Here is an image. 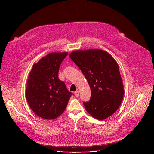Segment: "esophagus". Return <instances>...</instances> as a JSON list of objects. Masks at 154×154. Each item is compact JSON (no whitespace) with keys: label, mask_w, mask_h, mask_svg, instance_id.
Returning a JSON list of instances; mask_svg holds the SVG:
<instances>
[{"label":"esophagus","mask_w":154,"mask_h":154,"mask_svg":"<svg viewBox=\"0 0 154 154\" xmlns=\"http://www.w3.org/2000/svg\"><path fill=\"white\" fill-rule=\"evenodd\" d=\"M74 94H75V97H79V92L78 91H77L74 92Z\"/></svg>","instance_id":"obj_1"}]
</instances>
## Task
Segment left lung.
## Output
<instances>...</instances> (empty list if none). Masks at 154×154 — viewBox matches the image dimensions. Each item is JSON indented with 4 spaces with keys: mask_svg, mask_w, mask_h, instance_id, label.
<instances>
[{
    "mask_svg": "<svg viewBox=\"0 0 154 154\" xmlns=\"http://www.w3.org/2000/svg\"><path fill=\"white\" fill-rule=\"evenodd\" d=\"M90 86V100L83 102L86 111L94 118L103 120L119 107L124 94L116 61L107 52L98 49L77 50L69 54Z\"/></svg>",
    "mask_w": 154,
    "mask_h": 154,
    "instance_id": "1",
    "label": "left lung"
}]
</instances>
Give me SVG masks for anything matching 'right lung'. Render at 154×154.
Wrapping results in <instances>:
<instances>
[{
    "label": "right lung",
    "mask_w": 154,
    "mask_h": 154,
    "mask_svg": "<svg viewBox=\"0 0 154 154\" xmlns=\"http://www.w3.org/2000/svg\"><path fill=\"white\" fill-rule=\"evenodd\" d=\"M68 53H50L33 65L26 97L32 111L45 119H53L65 110L72 93L59 79L60 65Z\"/></svg>",
    "instance_id": "obj_1"
}]
</instances>
